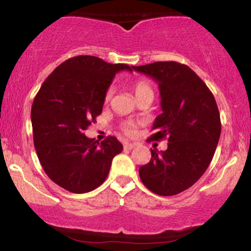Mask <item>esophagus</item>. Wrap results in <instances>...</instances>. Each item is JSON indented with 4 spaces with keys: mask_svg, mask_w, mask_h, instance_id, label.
<instances>
[{
    "mask_svg": "<svg viewBox=\"0 0 251 251\" xmlns=\"http://www.w3.org/2000/svg\"><path fill=\"white\" fill-rule=\"evenodd\" d=\"M134 144H132V143H125L124 144V149L125 150H132L134 148Z\"/></svg>",
    "mask_w": 251,
    "mask_h": 251,
    "instance_id": "esophagus-1",
    "label": "esophagus"
}]
</instances>
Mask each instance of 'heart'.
<instances>
[{
    "label": "heart",
    "mask_w": 251,
    "mask_h": 251,
    "mask_svg": "<svg viewBox=\"0 0 251 251\" xmlns=\"http://www.w3.org/2000/svg\"><path fill=\"white\" fill-rule=\"evenodd\" d=\"M132 89H133L134 96L137 99L144 96H148V94H152V96H153V88H152L151 83H150L148 80H137V81L132 83ZM112 94H113V89L108 88L107 91H106L105 97H103V100H105L106 103L111 100ZM135 127H137V124L133 122H125L122 124V126H120L122 131L126 135H133L135 133Z\"/></svg>",
    "instance_id": "1"
}]
</instances>
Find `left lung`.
I'll return each mask as SVG.
<instances>
[{
  "label": "left lung",
  "instance_id": "obj_1",
  "mask_svg": "<svg viewBox=\"0 0 251 251\" xmlns=\"http://www.w3.org/2000/svg\"><path fill=\"white\" fill-rule=\"evenodd\" d=\"M151 76L160 91L162 114L155 118L152 140L168 137V149L151 150L140 166L143 184L154 194L174 196L192 186L214 157L221 135V118L211 91L186 65L158 61L132 66Z\"/></svg>",
  "mask_w": 251,
  "mask_h": 251
}]
</instances>
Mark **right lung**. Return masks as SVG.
Wrapping results in <instances>:
<instances>
[{
  "instance_id": "add662e5",
  "label": "right lung",
  "mask_w": 251,
  "mask_h": 251,
  "mask_svg": "<svg viewBox=\"0 0 251 251\" xmlns=\"http://www.w3.org/2000/svg\"><path fill=\"white\" fill-rule=\"evenodd\" d=\"M125 63L97 56L66 60L48 75L31 106L34 146L54 183L73 194L97 189L107 177L112 159L123 151L116 137L94 142L85 131L102 112L103 97Z\"/></svg>"
}]
</instances>
